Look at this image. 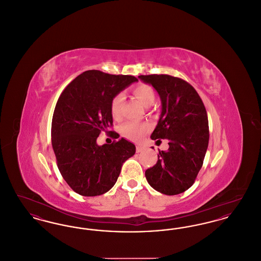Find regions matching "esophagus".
Instances as JSON below:
<instances>
[{
  "instance_id": "34e87169",
  "label": "esophagus",
  "mask_w": 261,
  "mask_h": 261,
  "mask_svg": "<svg viewBox=\"0 0 261 261\" xmlns=\"http://www.w3.org/2000/svg\"><path fill=\"white\" fill-rule=\"evenodd\" d=\"M145 149V147H143L142 145H136V151L137 152H141Z\"/></svg>"
}]
</instances>
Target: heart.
<instances>
[{
	"label": "heart",
	"instance_id": "b5f03b06",
	"mask_svg": "<svg viewBox=\"0 0 261 261\" xmlns=\"http://www.w3.org/2000/svg\"><path fill=\"white\" fill-rule=\"evenodd\" d=\"M132 94L137 99H139L145 107L151 106L155 99V93L152 87L146 84L140 83L131 89ZM123 103V96L121 94L115 95L111 102V112L112 117L115 120H119L121 118V111ZM121 134L131 140L139 141L145 136L149 131V126L147 123H137V122H126L120 128Z\"/></svg>",
	"mask_w": 261,
	"mask_h": 261
}]
</instances>
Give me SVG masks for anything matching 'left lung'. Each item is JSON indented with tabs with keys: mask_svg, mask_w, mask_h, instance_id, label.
<instances>
[{
	"mask_svg": "<svg viewBox=\"0 0 261 261\" xmlns=\"http://www.w3.org/2000/svg\"><path fill=\"white\" fill-rule=\"evenodd\" d=\"M162 99V112L150 138L167 139L169 149L160 150L156 163L146 170L149 185L174 196L195 183L208 146L210 130L205 107L198 92L185 80L167 74L140 75Z\"/></svg>",
	"mask_w": 261,
	"mask_h": 261,
	"instance_id": "left-lung-1",
	"label": "left lung"
}]
</instances>
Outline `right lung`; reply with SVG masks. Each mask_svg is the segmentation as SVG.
Instances as JSON below:
<instances>
[{
  "instance_id": "right-lung-1",
  "label": "right lung",
  "mask_w": 261,
  "mask_h": 261,
  "mask_svg": "<svg viewBox=\"0 0 261 261\" xmlns=\"http://www.w3.org/2000/svg\"><path fill=\"white\" fill-rule=\"evenodd\" d=\"M138 81L132 75L87 70L62 91L51 120V146L63 179L75 193L99 196L112 189L122 164L134 155V144L121 138L98 146L101 131L117 139L111 102L115 95Z\"/></svg>"
}]
</instances>
